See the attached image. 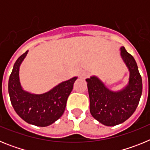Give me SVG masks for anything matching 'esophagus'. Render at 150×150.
Wrapping results in <instances>:
<instances>
[{
	"mask_svg": "<svg viewBox=\"0 0 150 150\" xmlns=\"http://www.w3.org/2000/svg\"><path fill=\"white\" fill-rule=\"evenodd\" d=\"M88 76H89V74H88V72H83L79 75V77L80 78V79H86V78H88Z\"/></svg>",
	"mask_w": 150,
	"mask_h": 150,
	"instance_id": "1",
	"label": "esophagus"
}]
</instances>
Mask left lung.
Masks as SVG:
<instances>
[{
  "mask_svg": "<svg viewBox=\"0 0 150 150\" xmlns=\"http://www.w3.org/2000/svg\"><path fill=\"white\" fill-rule=\"evenodd\" d=\"M121 55L130 72L128 85L122 91H110L95 76L87 79L91 116L101 124L114 126L127 120L134 112L142 95V78L134 57L124 46Z\"/></svg>",
  "mask_w": 150,
  "mask_h": 150,
  "instance_id": "1",
  "label": "left lung"
}]
</instances>
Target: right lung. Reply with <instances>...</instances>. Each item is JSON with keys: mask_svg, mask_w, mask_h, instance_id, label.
Returning a JSON list of instances; mask_svg holds the SVG:
<instances>
[{"mask_svg": "<svg viewBox=\"0 0 150 150\" xmlns=\"http://www.w3.org/2000/svg\"><path fill=\"white\" fill-rule=\"evenodd\" d=\"M28 51L14 64L8 83V91L13 108L24 121L37 126L46 127L55 122L64 112L68 96L76 77L59 84L42 95H33L21 87L18 77L19 66Z\"/></svg>", "mask_w": 150, "mask_h": 150, "instance_id": "obj_1", "label": "right lung"}]
</instances>
